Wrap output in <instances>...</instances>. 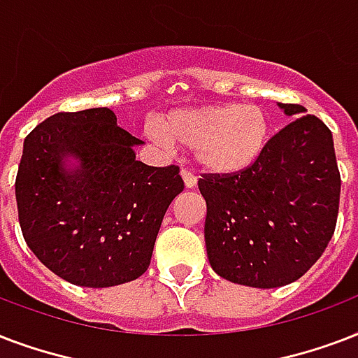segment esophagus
Segmentation results:
<instances>
[{"label":"esophagus","mask_w":358,"mask_h":358,"mask_svg":"<svg viewBox=\"0 0 358 358\" xmlns=\"http://www.w3.org/2000/svg\"><path fill=\"white\" fill-rule=\"evenodd\" d=\"M181 177H182V181H185V187L187 188H194L196 187V182H198V177H196V173H192V171L188 170V168H182Z\"/></svg>","instance_id":"1"}]
</instances>
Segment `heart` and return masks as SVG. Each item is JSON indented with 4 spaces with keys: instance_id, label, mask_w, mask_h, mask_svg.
I'll list each match as a JSON object with an SVG mask.
<instances>
[{
    "instance_id": "obj_1",
    "label": "heart",
    "mask_w": 358,
    "mask_h": 358,
    "mask_svg": "<svg viewBox=\"0 0 358 358\" xmlns=\"http://www.w3.org/2000/svg\"><path fill=\"white\" fill-rule=\"evenodd\" d=\"M148 136L164 149L177 143L196 148V159L213 173L250 168L271 138V115L262 104H207L151 119Z\"/></svg>"
}]
</instances>
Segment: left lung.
Here are the masks:
<instances>
[{
    "instance_id": "obj_1",
    "label": "left lung",
    "mask_w": 358,
    "mask_h": 358,
    "mask_svg": "<svg viewBox=\"0 0 358 358\" xmlns=\"http://www.w3.org/2000/svg\"><path fill=\"white\" fill-rule=\"evenodd\" d=\"M293 121L239 173H203L205 245L213 271L250 287L299 280L336 228L340 171L332 132L301 104H278Z\"/></svg>"
}]
</instances>
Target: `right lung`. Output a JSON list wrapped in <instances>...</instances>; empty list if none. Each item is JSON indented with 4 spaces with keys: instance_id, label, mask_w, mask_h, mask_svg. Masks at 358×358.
<instances>
[{
    "instance_id": "right-lung-1",
    "label": "right lung",
    "mask_w": 358,
    "mask_h": 358,
    "mask_svg": "<svg viewBox=\"0 0 358 358\" xmlns=\"http://www.w3.org/2000/svg\"><path fill=\"white\" fill-rule=\"evenodd\" d=\"M141 140L110 108L59 112L24 140L16 205L31 252L59 278L82 287L119 285L145 273L179 166L136 160ZM66 156L79 166L66 171Z\"/></svg>"
}]
</instances>
